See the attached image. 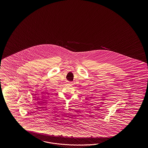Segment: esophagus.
Segmentation results:
<instances>
[{"mask_svg":"<svg viewBox=\"0 0 148 148\" xmlns=\"http://www.w3.org/2000/svg\"><path fill=\"white\" fill-rule=\"evenodd\" d=\"M69 84H70V85H73V82H69Z\"/></svg>","mask_w":148,"mask_h":148,"instance_id":"34e87169","label":"esophagus"}]
</instances>
